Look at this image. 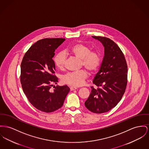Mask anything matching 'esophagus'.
<instances>
[{"mask_svg":"<svg viewBox=\"0 0 149 149\" xmlns=\"http://www.w3.org/2000/svg\"><path fill=\"white\" fill-rule=\"evenodd\" d=\"M77 89L76 87H74V86H72V87H70V91H73V90H76Z\"/></svg>","mask_w":149,"mask_h":149,"instance_id":"esophagus-1","label":"esophagus"}]
</instances>
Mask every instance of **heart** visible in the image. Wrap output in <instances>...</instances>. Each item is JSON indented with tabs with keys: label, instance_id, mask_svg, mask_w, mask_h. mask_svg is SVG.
Segmentation results:
<instances>
[{
	"label": "heart",
	"instance_id": "heart-1",
	"mask_svg": "<svg viewBox=\"0 0 149 149\" xmlns=\"http://www.w3.org/2000/svg\"><path fill=\"white\" fill-rule=\"evenodd\" d=\"M68 52L81 60V65L84 66L90 73L95 72L100 65V57L95 51H91L89 46L82 43H77L71 47ZM66 59L65 54L60 52L54 58V63L59 70L64 67ZM88 77V73L85 70H81L70 72L62 77V81L72 86H80L84 83Z\"/></svg>",
	"mask_w": 149,
	"mask_h": 149
}]
</instances>
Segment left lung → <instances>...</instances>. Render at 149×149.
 Masks as SVG:
<instances>
[{"instance_id": "1", "label": "left lung", "mask_w": 149, "mask_h": 149, "mask_svg": "<svg viewBox=\"0 0 149 149\" xmlns=\"http://www.w3.org/2000/svg\"><path fill=\"white\" fill-rule=\"evenodd\" d=\"M104 47V55L93 84L97 89L91 87L85 107L92 112L102 113L115 107L122 98L127 85L128 67L124 55L119 46L106 37L92 36Z\"/></svg>"}]
</instances>
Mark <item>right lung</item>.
<instances>
[{
	"mask_svg": "<svg viewBox=\"0 0 149 149\" xmlns=\"http://www.w3.org/2000/svg\"><path fill=\"white\" fill-rule=\"evenodd\" d=\"M65 38L38 40L25 53L21 64L20 81L24 93L37 109L51 112L61 108L70 89L67 85L50 89L58 79L52 58Z\"/></svg>",
	"mask_w": 149,
	"mask_h": 149,
	"instance_id": "obj_1",
	"label": "right lung"
}]
</instances>
